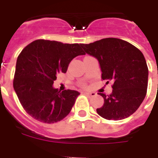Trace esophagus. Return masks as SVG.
<instances>
[{"mask_svg": "<svg viewBox=\"0 0 158 158\" xmlns=\"http://www.w3.org/2000/svg\"><path fill=\"white\" fill-rule=\"evenodd\" d=\"M85 94L86 96H89V97H93V96H96V93H89V92H88V93H85Z\"/></svg>", "mask_w": 158, "mask_h": 158, "instance_id": "esophagus-1", "label": "esophagus"}]
</instances>
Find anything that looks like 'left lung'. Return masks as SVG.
I'll return each mask as SVG.
<instances>
[{
  "label": "left lung",
  "instance_id": "1",
  "mask_svg": "<svg viewBox=\"0 0 158 158\" xmlns=\"http://www.w3.org/2000/svg\"><path fill=\"white\" fill-rule=\"evenodd\" d=\"M81 46L98 60L102 79L113 82L111 95L99 93L104 103L96 109L98 115L108 120H121L135 113L147 91L149 70L143 54L128 42L115 38Z\"/></svg>",
  "mask_w": 158,
  "mask_h": 158
}]
</instances>
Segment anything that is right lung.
<instances>
[{"label":"right lung","instance_id":"1","mask_svg":"<svg viewBox=\"0 0 158 158\" xmlns=\"http://www.w3.org/2000/svg\"><path fill=\"white\" fill-rule=\"evenodd\" d=\"M81 44L38 40L23 49L17 58L13 88L23 109L37 120L54 123L72 109L80 93L53 87L59 73H66L69 62L85 54Z\"/></svg>","mask_w":158,"mask_h":158}]
</instances>
